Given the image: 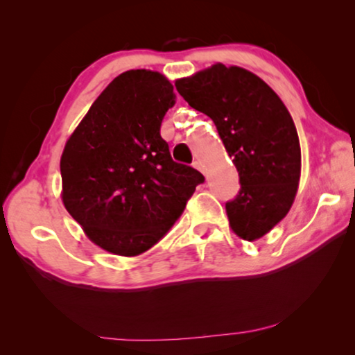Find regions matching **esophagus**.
Here are the masks:
<instances>
[{"instance_id":"34e87169","label":"esophagus","mask_w":355,"mask_h":355,"mask_svg":"<svg viewBox=\"0 0 355 355\" xmlns=\"http://www.w3.org/2000/svg\"><path fill=\"white\" fill-rule=\"evenodd\" d=\"M192 166H194V169H197V171H199V172H205V171H203V164L200 163V161H194V163H192Z\"/></svg>"}]
</instances>
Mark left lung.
Returning a JSON list of instances; mask_svg holds the SVG:
<instances>
[{
  "label": "left lung",
  "instance_id": "obj_1",
  "mask_svg": "<svg viewBox=\"0 0 355 355\" xmlns=\"http://www.w3.org/2000/svg\"><path fill=\"white\" fill-rule=\"evenodd\" d=\"M189 106L213 120L241 189L225 203L232 232L244 241L266 235L290 211L300 180V144L291 114L260 76L213 64L175 81Z\"/></svg>",
  "mask_w": 355,
  "mask_h": 355
}]
</instances>
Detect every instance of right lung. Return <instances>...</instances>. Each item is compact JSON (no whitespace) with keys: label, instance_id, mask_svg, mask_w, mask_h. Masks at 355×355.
<instances>
[{"label":"right lung","instance_id":"1","mask_svg":"<svg viewBox=\"0 0 355 355\" xmlns=\"http://www.w3.org/2000/svg\"><path fill=\"white\" fill-rule=\"evenodd\" d=\"M173 105L172 83L159 71H123L65 142L62 203L86 236L110 254L148 250L205 180L175 163L161 137V122Z\"/></svg>","mask_w":355,"mask_h":355}]
</instances>
